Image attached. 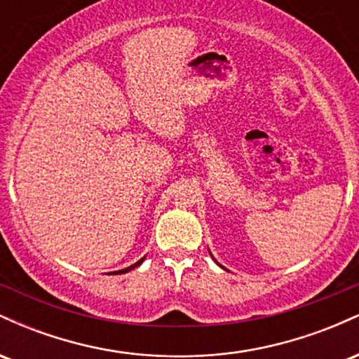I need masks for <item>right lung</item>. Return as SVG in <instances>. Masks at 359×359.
Instances as JSON below:
<instances>
[{"instance_id":"add662e5","label":"right lung","mask_w":359,"mask_h":359,"mask_svg":"<svg viewBox=\"0 0 359 359\" xmlns=\"http://www.w3.org/2000/svg\"><path fill=\"white\" fill-rule=\"evenodd\" d=\"M143 259H145V257H143L142 259H138L137 263H133V265L131 266H128V269H123V270H119V271H114V273H126V271H130V270H133V269H137V266H140L143 263Z\"/></svg>"}]
</instances>
